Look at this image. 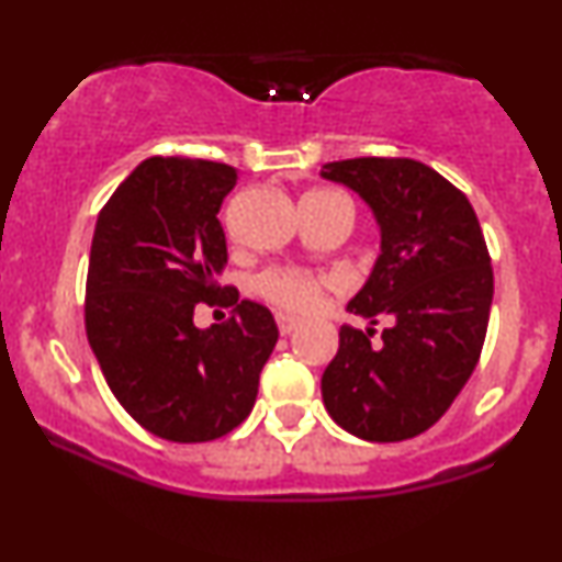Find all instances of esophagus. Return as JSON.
Returning <instances> with one entry per match:
<instances>
[{
	"mask_svg": "<svg viewBox=\"0 0 562 562\" xmlns=\"http://www.w3.org/2000/svg\"><path fill=\"white\" fill-rule=\"evenodd\" d=\"M299 325H301V322L295 317H290V314H282V312L277 314V327H280L282 335H290Z\"/></svg>",
	"mask_w": 562,
	"mask_h": 562,
	"instance_id": "obj_1",
	"label": "esophagus"
}]
</instances>
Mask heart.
Listing matches in <instances>:
<instances>
[{
	"mask_svg": "<svg viewBox=\"0 0 562 562\" xmlns=\"http://www.w3.org/2000/svg\"><path fill=\"white\" fill-rule=\"evenodd\" d=\"M319 195H333V192L314 190L306 192L303 198ZM250 288H254V293L259 295V299L274 303L282 312L306 314L319 306L325 290L333 288V277L312 272V269L303 267H269L254 277Z\"/></svg>",
	"mask_w": 562,
	"mask_h": 562,
	"instance_id": "heart-1",
	"label": "heart"
}]
</instances>
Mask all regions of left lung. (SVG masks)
Wrapping results in <instances>:
<instances>
[{
  "instance_id": "1",
  "label": "left lung",
  "mask_w": 562,
  "mask_h": 562,
  "mask_svg": "<svg viewBox=\"0 0 562 562\" xmlns=\"http://www.w3.org/2000/svg\"><path fill=\"white\" fill-rule=\"evenodd\" d=\"M322 177L359 192L380 227V256L348 312L378 325L340 327L322 398L364 441H404L441 420L479 364L494 272L465 192L412 158H351Z\"/></svg>"
}]
</instances>
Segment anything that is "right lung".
Here are the masks:
<instances>
[{"mask_svg": "<svg viewBox=\"0 0 562 562\" xmlns=\"http://www.w3.org/2000/svg\"><path fill=\"white\" fill-rule=\"evenodd\" d=\"M237 182L227 164L147 158L97 216L83 322L113 396L142 428L177 443L214 441L250 415L277 344L272 312L237 301L218 209ZM235 305L194 327V303Z\"/></svg>", "mask_w": 562, "mask_h": 562, "instance_id": "right-lung-1", "label": "right lung"}]
</instances>
